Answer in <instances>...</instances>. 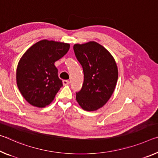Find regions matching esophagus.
Listing matches in <instances>:
<instances>
[{"label": "esophagus", "mask_w": 158, "mask_h": 158, "mask_svg": "<svg viewBox=\"0 0 158 158\" xmlns=\"http://www.w3.org/2000/svg\"><path fill=\"white\" fill-rule=\"evenodd\" d=\"M62 84H63L64 86H67V85H69L70 84V82L69 80H63L62 81Z\"/></svg>", "instance_id": "34e87169"}]
</instances>
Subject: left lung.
Masks as SVG:
<instances>
[{
    "instance_id": "obj_1",
    "label": "left lung",
    "mask_w": 158,
    "mask_h": 158,
    "mask_svg": "<svg viewBox=\"0 0 158 158\" xmlns=\"http://www.w3.org/2000/svg\"><path fill=\"white\" fill-rule=\"evenodd\" d=\"M73 48L84 75L77 101L84 110H97L113 94L118 79L117 64L109 51L95 41L75 44Z\"/></svg>"
}]
</instances>
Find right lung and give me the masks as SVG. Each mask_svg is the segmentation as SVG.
I'll use <instances>...</instances> for the list:
<instances>
[{
    "label": "right lung",
    "mask_w": 158,
    "mask_h": 158,
    "mask_svg": "<svg viewBox=\"0 0 158 158\" xmlns=\"http://www.w3.org/2000/svg\"><path fill=\"white\" fill-rule=\"evenodd\" d=\"M69 46V44L42 40L21 57L16 72L17 84L31 106L44 107L54 100L62 86L54 63L68 52Z\"/></svg>",
    "instance_id": "1"
}]
</instances>
